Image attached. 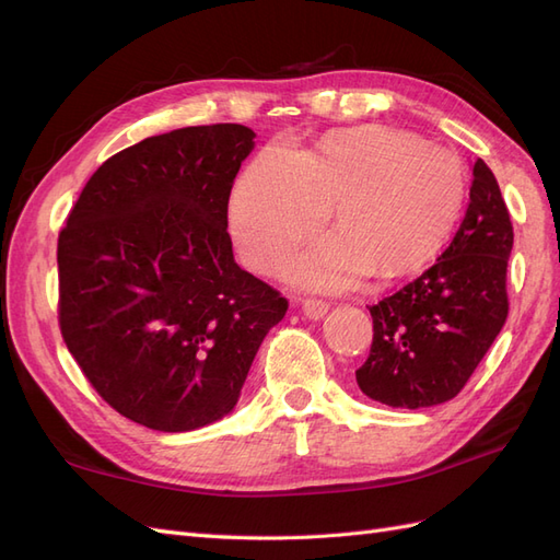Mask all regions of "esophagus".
Instances as JSON below:
<instances>
[{"mask_svg": "<svg viewBox=\"0 0 560 560\" xmlns=\"http://www.w3.org/2000/svg\"><path fill=\"white\" fill-rule=\"evenodd\" d=\"M327 311H329L327 301H322V299H306V301H303V313H306V317H311V319L325 317Z\"/></svg>", "mask_w": 560, "mask_h": 560, "instance_id": "1", "label": "esophagus"}]
</instances>
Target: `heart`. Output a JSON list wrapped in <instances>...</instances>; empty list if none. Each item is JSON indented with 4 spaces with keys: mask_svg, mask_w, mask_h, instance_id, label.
I'll return each instance as SVG.
<instances>
[{
    "mask_svg": "<svg viewBox=\"0 0 560 560\" xmlns=\"http://www.w3.org/2000/svg\"><path fill=\"white\" fill-rule=\"evenodd\" d=\"M467 200L463 161L416 135L362 126L327 132L313 149L270 147L235 182L229 229L241 257L276 270L327 222L290 276L315 290H346L374 273L383 282L428 268L453 235Z\"/></svg>",
    "mask_w": 560,
    "mask_h": 560,
    "instance_id": "1",
    "label": "heart"
}]
</instances>
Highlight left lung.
Returning a JSON list of instances; mask_svg holds the SVG:
<instances>
[{"mask_svg":"<svg viewBox=\"0 0 560 560\" xmlns=\"http://www.w3.org/2000/svg\"><path fill=\"white\" fill-rule=\"evenodd\" d=\"M471 175L465 219L442 257L369 308L374 341L354 376L366 397L395 409H425L453 399L510 313V210L481 159Z\"/></svg>","mask_w":560,"mask_h":560,"instance_id":"1","label":"left lung"}]
</instances>
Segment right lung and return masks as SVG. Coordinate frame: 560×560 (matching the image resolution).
Wrapping results in <instances>:
<instances>
[{"instance_id": "right-lung-1", "label": "right lung", "mask_w": 560, "mask_h": 560, "mask_svg": "<svg viewBox=\"0 0 560 560\" xmlns=\"http://www.w3.org/2000/svg\"><path fill=\"white\" fill-rule=\"evenodd\" d=\"M241 124L154 135L97 167L58 235V319L114 411L159 432L224 418L287 299L233 259Z\"/></svg>"}]
</instances>
